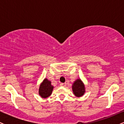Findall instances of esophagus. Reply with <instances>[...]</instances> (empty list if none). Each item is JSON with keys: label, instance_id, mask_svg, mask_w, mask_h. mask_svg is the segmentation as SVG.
Here are the masks:
<instances>
[{"label": "esophagus", "instance_id": "34e87169", "mask_svg": "<svg viewBox=\"0 0 124 124\" xmlns=\"http://www.w3.org/2000/svg\"><path fill=\"white\" fill-rule=\"evenodd\" d=\"M60 85H61V86H63V87H65V86H66V83H61L60 84Z\"/></svg>", "mask_w": 124, "mask_h": 124}]
</instances>
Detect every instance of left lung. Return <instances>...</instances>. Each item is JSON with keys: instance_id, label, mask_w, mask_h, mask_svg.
I'll list each match as a JSON object with an SVG mask.
<instances>
[{"instance_id": "obj_1", "label": "left lung", "mask_w": 124, "mask_h": 124, "mask_svg": "<svg viewBox=\"0 0 124 124\" xmlns=\"http://www.w3.org/2000/svg\"><path fill=\"white\" fill-rule=\"evenodd\" d=\"M72 90L73 93L77 97H80L84 94L85 92V86L80 79H78L75 81L72 86Z\"/></svg>"}]
</instances>
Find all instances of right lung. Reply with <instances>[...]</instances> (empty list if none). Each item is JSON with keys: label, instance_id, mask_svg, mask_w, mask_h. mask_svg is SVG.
Returning a JSON list of instances; mask_svg holds the SVG:
<instances>
[{"label": "right lung", "instance_id": "obj_1", "mask_svg": "<svg viewBox=\"0 0 124 124\" xmlns=\"http://www.w3.org/2000/svg\"><path fill=\"white\" fill-rule=\"evenodd\" d=\"M54 87L51 85V82L47 79H45L39 86V94L42 98H46L52 93Z\"/></svg>", "mask_w": 124, "mask_h": 124}]
</instances>
